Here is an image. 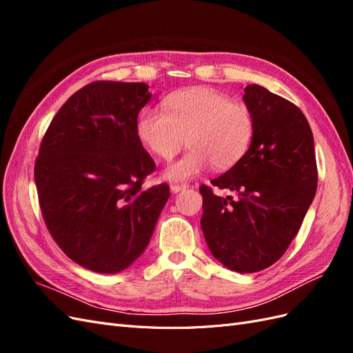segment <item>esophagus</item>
<instances>
[{"label": "esophagus", "mask_w": 353, "mask_h": 353, "mask_svg": "<svg viewBox=\"0 0 353 353\" xmlns=\"http://www.w3.org/2000/svg\"><path fill=\"white\" fill-rule=\"evenodd\" d=\"M188 188V185H176V184H174V185H170V191H172L174 194H176V193H179V191H184V190H187Z\"/></svg>", "instance_id": "obj_1"}]
</instances>
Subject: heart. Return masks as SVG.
Returning a JSON list of instances; mask_svg holds the SVG:
<instances>
[{"label":"heart","instance_id":"b5f03b06","mask_svg":"<svg viewBox=\"0 0 353 353\" xmlns=\"http://www.w3.org/2000/svg\"><path fill=\"white\" fill-rule=\"evenodd\" d=\"M165 110L144 108L137 116L135 132L148 152L166 162L185 141L190 144V150L165 169L168 181L183 183L212 165L227 170L249 150L254 131L252 112L225 94L206 87L174 92L165 100Z\"/></svg>","mask_w":353,"mask_h":353}]
</instances>
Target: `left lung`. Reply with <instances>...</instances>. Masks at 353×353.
I'll list each match as a JSON object with an SVG mask.
<instances>
[{"label":"left lung","mask_w":353,"mask_h":353,"mask_svg":"<svg viewBox=\"0 0 353 353\" xmlns=\"http://www.w3.org/2000/svg\"><path fill=\"white\" fill-rule=\"evenodd\" d=\"M243 100L254 131L237 165L210 184L237 194L219 197L200 187V225L213 258L250 274L279 261L301 228L316 193L314 135L301 109L261 85H248Z\"/></svg>","instance_id":"8db88e82"}]
</instances>
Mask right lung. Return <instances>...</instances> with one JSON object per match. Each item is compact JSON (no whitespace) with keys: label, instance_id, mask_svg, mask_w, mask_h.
I'll return each mask as SVG.
<instances>
[{"label":"right lung","instance_id":"1","mask_svg":"<svg viewBox=\"0 0 353 353\" xmlns=\"http://www.w3.org/2000/svg\"><path fill=\"white\" fill-rule=\"evenodd\" d=\"M150 99L144 82H92L61 105L42 138V216L60 249L90 271L116 274L140 258L169 199L166 184L141 190L156 165L135 122Z\"/></svg>","mask_w":353,"mask_h":353}]
</instances>
